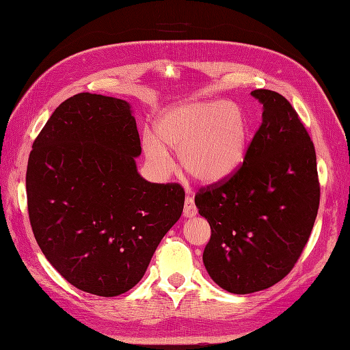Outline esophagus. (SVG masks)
<instances>
[{"instance_id":"34e87169","label":"esophagus","mask_w":350,"mask_h":350,"mask_svg":"<svg viewBox=\"0 0 350 350\" xmlns=\"http://www.w3.org/2000/svg\"><path fill=\"white\" fill-rule=\"evenodd\" d=\"M197 207H195V202L191 197H186L185 200V208H183V216L185 217H193L195 215H197Z\"/></svg>"}]
</instances>
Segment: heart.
<instances>
[{
  "label": "heart",
  "mask_w": 350,
  "mask_h": 350,
  "mask_svg": "<svg viewBox=\"0 0 350 350\" xmlns=\"http://www.w3.org/2000/svg\"><path fill=\"white\" fill-rule=\"evenodd\" d=\"M155 134L143 135V149L159 173L172 168L165 148L178 149V164L186 176L202 185H215L232 176L245 161L249 119L232 103H180L159 113Z\"/></svg>",
  "instance_id": "1"
}]
</instances>
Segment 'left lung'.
Instances as JSON below:
<instances>
[{
    "mask_svg": "<svg viewBox=\"0 0 350 350\" xmlns=\"http://www.w3.org/2000/svg\"><path fill=\"white\" fill-rule=\"evenodd\" d=\"M262 124L240 168L195 195L212 235L206 270L231 294H252L280 282L297 264L313 230L321 186L316 152L285 96L255 89Z\"/></svg>",
    "mask_w": 350,
    "mask_h": 350,
    "instance_id": "left-lung-1",
    "label": "left lung"
}]
</instances>
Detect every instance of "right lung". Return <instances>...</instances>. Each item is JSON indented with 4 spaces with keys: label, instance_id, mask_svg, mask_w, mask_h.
Masks as SVG:
<instances>
[{
    "label": "right lung",
    "instance_id": "1",
    "mask_svg": "<svg viewBox=\"0 0 350 350\" xmlns=\"http://www.w3.org/2000/svg\"><path fill=\"white\" fill-rule=\"evenodd\" d=\"M140 153L129 104L89 92L65 100L32 143L31 228L47 261L80 291L116 297L134 288L183 212L182 186L144 180Z\"/></svg>",
    "mask_w": 350,
    "mask_h": 350
}]
</instances>
